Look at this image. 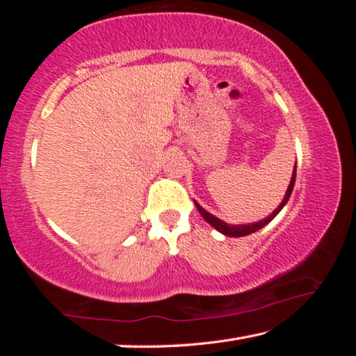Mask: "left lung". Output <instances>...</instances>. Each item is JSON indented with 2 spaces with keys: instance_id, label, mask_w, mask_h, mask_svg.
<instances>
[{
  "instance_id": "8db88e82",
  "label": "left lung",
  "mask_w": 356,
  "mask_h": 356,
  "mask_svg": "<svg viewBox=\"0 0 356 356\" xmlns=\"http://www.w3.org/2000/svg\"><path fill=\"white\" fill-rule=\"evenodd\" d=\"M295 168H297V166H295ZM295 177H297V170H293L291 184H289V188H287V191H286V196H284V200H282V202L278 206V209H276L272 215H268L265 220L257 221V222H251V225H238V226L227 225V222L218 220V218H216V216H213L212 213H209L207 210H204L196 201H195V206H196L197 210H200V213L202 215V218L206 220V221L209 222V225H212V226L216 229V231H220L221 234H225V236H227V237H243V236H250V234L259 231V229H262L265 225H268V222L272 221V220L275 218V216L280 213V210L286 206V202L289 201V197H291V195H292L293 184H295Z\"/></svg>"
}]
</instances>
